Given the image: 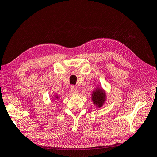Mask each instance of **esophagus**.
<instances>
[{
    "mask_svg": "<svg viewBox=\"0 0 157 157\" xmlns=\"http://www.w3.org/2000/svg\"><path fill=\"white\" fill-rule=\"evenodd\" d=\"M71 91L73 94H77L78 93V88L76 87V86H73L71 89Z\"/></svg>",
    "mask_w": 157,
    "mask_h": 157,
    "instance_id": "1",
    "label": "esophagus"
}]
</instances>
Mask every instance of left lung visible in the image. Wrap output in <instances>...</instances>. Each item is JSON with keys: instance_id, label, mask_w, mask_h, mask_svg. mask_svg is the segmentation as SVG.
Returning <instances> with one entry per match:
<instances>
[{"instance_id": "left-lung-1", "label": "left lung", "mask_w": 157, "mask_h": 157, "mask_svg": "<svg viewBox=\"0 0 157 157\" xmlns=\"http://www.w3.org/2000/svg\"><path fill=\"white\" fill-rule=\"evenodd\" d=\"M91 101L93 104L96 108H100L105 104L107 98L106 92L104 89L100 87V86H96L94 90L91 94Z\"/></svg>"}]
</instances>
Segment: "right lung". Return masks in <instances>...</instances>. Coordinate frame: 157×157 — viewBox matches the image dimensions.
Instances as JSON below:
<instances>
[{
	"label": "right lung",
	"mask_w": 157,
	"mask_h": 157,
	"mask_svg": "<svg viewBox=\"0 0 157 157\" xmlns=\"http://www.w3.org/2000/svg\"><path fill=\"white\" fill-rule=\"evenodd\" d=\"M54 99H59V96L56 94V95H54Z\"/></svg>",
	"instance_id": "right-lung-1"
}]
</instances>
